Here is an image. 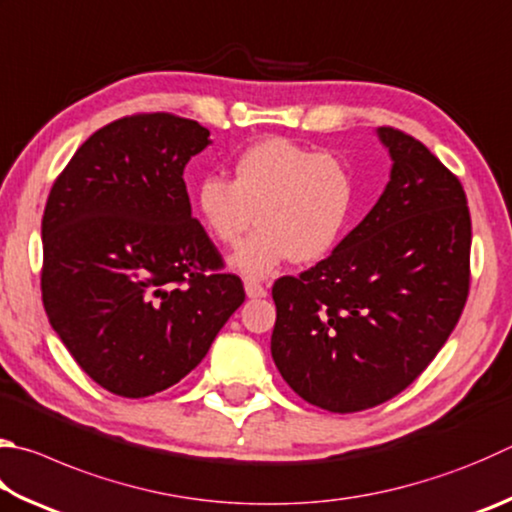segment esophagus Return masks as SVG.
<instances>
[{"mask_svg":"<svg viewBox=\"0 0 512 512\" xmlns=\"http://www.w3.org/2000/svg\"><path fill=\"white\" fill-rule=\"evenodd\" d=\"M244 288H246V295H248V297H266V295H268L266 286L259 284V282H253V280H248V282L244 284Z\"/></svg>","mask_w":512,"mask_h":512,"instance_id":"esophagus-1","label":"esophagus"}]
</instances>
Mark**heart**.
<instances>
[{"label":"heart","instance_id":"heart-1","mask_svg":"<svg viewBox=\"0 0 512 512\" xmlns=\"http://www.w3.org/2000/svg\"><path fill=\"white\" fill-rule=\"evenodd\" d=\"M353 174L331 152L264 138L232 161V181L208 174L197 185L203 226L235 248L255 221L259 228L232 259L246 277H266L288 259L315 262L345 237L353 212Z\"/></svg>","mask_w":512,"mask_h":512}]
</instances>
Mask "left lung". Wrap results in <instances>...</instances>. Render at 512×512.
<instances>
[{
	"label": "left lung",
	"instance_id": "8db88e82",
	"mask_svg": "<svg viewBox=\"0 0 512 512\" xmlns=\"http://www.w3.org/2000/svg\"><path fill=\"white\" fill-rule=\"evenodd\" d=\"M392 179L369 215L300 277L273 284L271 353L306 403L362 412L410 387L457 327L472 224L461 181L414 136L378 129Z\"/></svg>",
	"mask_w": 512,
	"mask_h": 512
}]
</instances>
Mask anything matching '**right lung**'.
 I'll return each mask as SVG.
<instances>
[{
  "mask_svg": "<svg viewBox=\"0 0 512 512\" xmlns=\"http://www.w3.org/2000/svg\"><path fill=\"white\" fill-rule=\"evenodd\" d=\"M208 136L165 111L118 118L78 147L46 199L44 311L82 371L116 396L179 383L246 300L185 190V163Z\"/></svg>",
  "mask_w": 512,
  "mask_h": 512,
  "instance_id": "1",
  "label": "right lung"
}]
</instances>
